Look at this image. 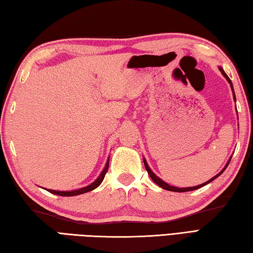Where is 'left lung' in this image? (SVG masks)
I'll list each match as a JSON object with an SVG mask.
<instances>
[{
    "label": "left lung",
    "instance_id": "left-lung-1",
    "mask_svg": "<svg viewBox=\"0 0 253 253\" xmlns=\"http://www.w3.org/2000/svg\"><path fill=\"white\" fill-rule=\"evenodd\" d=\"M219 71H221V73L224 75V77L227 79V82L230 84V87H232V90H233V92H234V87H233V84H232V82H230V79H229V77L227 76L226 75V73H225L224 71H223V68L222 67H219ZM234 99L236 100V96H235V92H234ZM143 162H144V168H146V169H147V171H148V174H149V176L151 177L152 178V180L155 182V184L157 185H159L161 188H163V189H165V190H169V191H175V192H186V191H191V190H196V189H199V188H201V187H203V186H206L207 184H209V182H211L212 180H214L216 178V177H218L219 175H221L223 171L226 169V168H227V165L229 164V162H230V159H229V161H228V163L226 164V166H225L224 168V169L222 170V171H219V174H217L216 176H214L213 178H211L210 180H208L207 182H204V184H201V185H199V186H196V187H189V188H177V187H174V186H169V184H166L165 181H163L162 179H160L158 176H155L154 175V173L153 171L150 169V168L148 166V164H147V162H146V160H143Z\"/></svg>",
    "mask_w": 253,
    "mask_h": 253
}]
</instances>
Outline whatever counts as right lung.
<instances>
[{
  "label": "right lung",
  "instance_id": "obj_1",
  "mask_svg": "<svg viewBox=\"0 0 253 253\" xmlns=\"http://www.w3.org/2000/svg\"><path fill=\"white\" fill-rule=\"evenodd\" d=\"M107 169H109V160H107L106 162V165L105 168L103 169V171H102L101 175L98 177V179H96L95 181H93L92 184L84 187V188H82V189H78V190H73V191H56V190H51V189H47L51 193H54V195H57V196H63V197H72V196H78V195H82V193H85L88 191H91L95 189L96 187H99L101 185V182L103 181L104 179V176L106 174Z\"/></svg>",
  "mask_w": 253,
  "mask_h": 253
}]
</instances>
